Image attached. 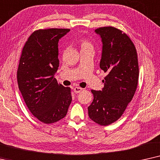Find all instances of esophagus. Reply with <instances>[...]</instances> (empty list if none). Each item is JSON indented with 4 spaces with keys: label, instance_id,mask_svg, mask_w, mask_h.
<instances>
[{
    "label": "esophagus",
    "instance_id": "esophagus-1",
    "mask_svg": "<svg viewBox=\"0 0 160 160\" xmlns=\"http://www.w3.org/2000/svg\"><path fill=\"white\" fill-rule=\"evenodd\" d=\"M82 91V88H80V87H74V91L75 93H80Z\"/></svg>",
    "mask_w": 160,
    "mask_h": 160
}]
</instances>
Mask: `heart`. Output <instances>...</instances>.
<instances>
[{
  "instance_id": "heart-1",
  "label": "heart",
  "mask_w": 160,
  "mask_h": 160,
  "mask_svg": "<svg viewBox=\"0 0 160 160\" xmlns=\"http://www.w3.org/2000/svg\"><path fill=\"white\" fill-rule=\"evenodd\" d=\"M80 43H81L82 48H92V45H91V44L88 41V40H86V39H82L81 42H80Z\"/></svg>"
}]
</instances>
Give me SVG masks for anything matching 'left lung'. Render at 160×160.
I'll return each mask as SVG.
<instances>
[{
    "instance_id": "left-lung-1",
    "label": "left lung",
    "mask_w": 160,
    "mask_h": 160,
    "mask_svg": "<svg viewBox=\"0 0 160 160\" xmlns=\"http://www.w3.org/2000/svg\"><path fill=\"white\" fill-rule=\"evenodd\" d=\"M102 42L100 69L107 74L102 91L91 90L93 100L88 108L91 120L107 126L118 120L137 89L139 67L137 51L126 33L114 27L95 30Z\"/></svg>"
}]
</instances>
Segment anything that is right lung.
I'll return each mask as SVG.
<instances>
[{
    "label": "right lung",
    "instance_id": "obj_1",
    "mask_svg": "<svg viewBox=\"0 0 160 160\" xmlns=\"http://www.w3.org/2000/svg\"><path fill=\"white\" fill-rule=\"evenodd\" d=\"M69 29L38 30L23 47L18 69V87L32 114L44 123L64 118L72 102L71 89L54 78L58 69V41Z\"/></svg>",
    "mask_w": 160,
    "mask_h": 160
}]
</instances>
